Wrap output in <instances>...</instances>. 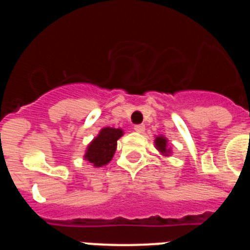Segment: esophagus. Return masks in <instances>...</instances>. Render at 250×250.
<instances>
[{
  "instance_id": "34e87169",
  "label": "esophagus",
  "mask_w": 250,
  "mask_h": 250,
  "mask_svg": "<svg viewBox=\"0 0 250 250\" xmlns=\"http://www.w3.org/2000/svg\"><path fill=\"white\" fill-rule=\"evenodd\" d=\"M134 130H135L136 132H144L145 125L144 124H139V125H135V126H134Z\"/></svg>"
}]
</instances>
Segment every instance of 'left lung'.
<instances>
[{
  "label": "left lung",
  "mask_w": 250,
  "mask_h": 250,
  "mask_svg": "<svg viewBox=\"0 0 250 250\" xmlns=\"http://www.w3.org/2000/svg\"><path fill=\"white\" fill-rule=\"evenodd\" d=\"M155 145L158 147V150H160L161 152H164V154H167L170 150L167 149V139L164 136H158L155 139Z\"/></svg>",
  "instance_id": "8db88e82"
}]
</instances>
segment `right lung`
Here are the masks:
<instances>
[{"label":"right lung","mask_w":250,"mask_h":250,"mask_svg":"<svg viewBox=\"0 0 250 250\" xmlns=\"http://www.w3.org/2000/svg\"><path fill=\"white\" fill-rule=\"evenodd\" d=\"M123 136V130L104 127L91 144L87 146L85 159L94 167H103L112 159L118 140Z\"/></svg>","instance_id":"add662e5"}]
</instances>
